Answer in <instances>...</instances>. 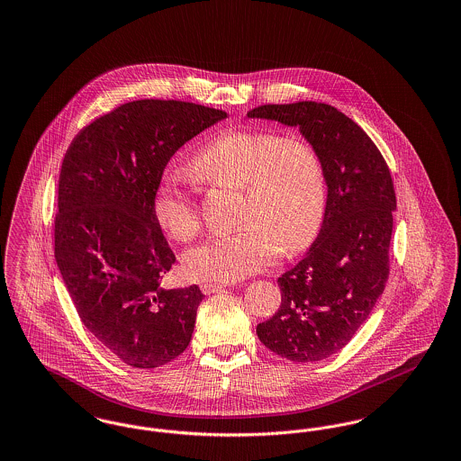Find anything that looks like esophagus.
<instances>
[{
  "label": "esophagus",
  "instance_id": "esophagus-1",
  "mask_svg": "<svg viewBox=\"0 0 461 461\" xmlns=\"http://www.w3.org/2000/svg\"><path fill=\"white\" fill-rule=\"evenodd\" d=\"M224 286L228 285H226V284H211V282H209V284H202L200 288H202V292H203V294H207V295H209V294L220 292V290H222Z\"/></svg>",
  "mask_w": 461,
  "mask_h": 461
}]
</instances>
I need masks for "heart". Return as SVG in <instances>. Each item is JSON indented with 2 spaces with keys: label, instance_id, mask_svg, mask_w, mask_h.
I'll use <instances>...</instances> for the list:
<instances>
[{
  "label": "heart",
  "instance_id": "b5f03b06",
  "mask_svg": "<svg viewBox=\"0 0 461 461\" xmlns=\"http://www.w3.org/2000/svg\"><path fill=\"white\" fill-rule=\"evenodd\" d=\"M200 179L243 186L245 226L214 235L183 256L195 280L237 282L263 271L286 252L316 237L327 209V175L318 150L301 138L278 132L231 130L207 141L194 160ZM155 221L177 241L197 235L200 212L186 179L175 171L155 186Z\"/></svg>",
  "mask_w": 461,
  "mask_h": 461
}]
</instances>
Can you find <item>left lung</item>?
Here are the masks:
<instances>
[{
	"label": "left lung",
	"mask_w": 461,
	"mask_h": 461,
	"mask_svg": "<svg viewBox=\"0 0 461 461\" xmlns=\"http://www.w3.org/2000/svg\"><path fill=\"white\" fill-rule=\"evenodd\" d=\"M247 117L299 128L325 166L320 233L303 261L278 278L282 304L258 325L269 351L295 363L321 361L348 346L385 288L394 183L370 136L331 105H261Z\"/></svg>",
	"instance_id": "1"
}]
</instances>
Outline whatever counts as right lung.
<instances>
[{
  "instance_id": "add662e5",
  "label": "right lung",
  "mask_w": 461,
  "mask_h": 461,
  "mask_svg": "<svg viewBox=\"0 0 461 461\" xmlns=\"http://www.w3.org/2000/svg\"><path fill=\"white\" fill-rule=\"evenodd\" d=\"M226 117L190 102L136 100L93 121L64 157L55 259L85 327L132 368L162 366L192 340L203 294L160 285L176 258L152 202L171 157Z\"/></svg>"
}]
</instances>
